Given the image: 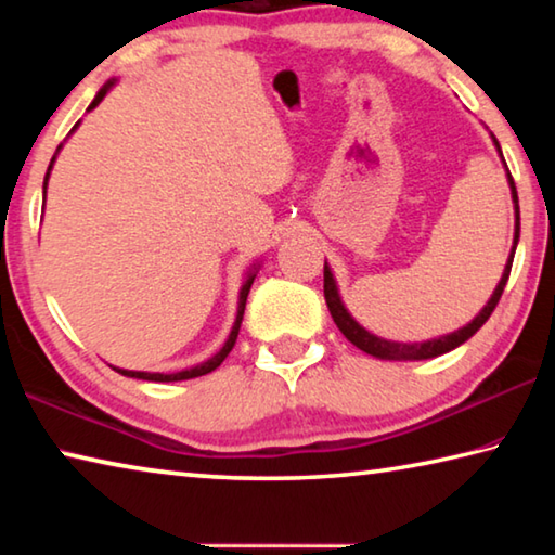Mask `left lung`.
I'll list each match as a JSON object with an SVG mask.
<instances>
[{"label":"left lung","mask_w":555,"mask_h":555,"mask_svg":"<svg viewBox=\"0 0 555 555\" xmlns=\"http://www.w3.org/2000/svg\"><path fill=\"white\" fill-rule=\"evenodd\" d=\"M492 137V144L496 149V154H500L502 164H504V171H506V183H509V191H512V203H514V240H512V251L509 257H506V264H504V271H502V279L500 284H496V288L492 291L490 300H487L485 308L480 313H477L473 321H469L467 325L457 327V331L448 333V335H438V337H430V340H424V343H397V340H387V337H379L370 333L367 327H362L360 323L354 321L352 313L347 311V306L343 304L340 298V288H337V281L333 276V269L331 264L325 261L323 267V291H325V304L327 308H331V315L335 325L340 327V333L350 340L354 347H360L362 352H367L372 357H379V360H430V357H438V354H446L450 350H455V347L463 345L465 340H469L480 327L487 323V318L492 315L494 306L500 304L502 298V291L506 286V279H509V271H512V261H514V251H516V244H519V198H516V185H514V178L509 173V168H506V162L502 156V146L500 142H496L494 134Z\"/></svg>","instance_id":"obj_1"}]
</instances>
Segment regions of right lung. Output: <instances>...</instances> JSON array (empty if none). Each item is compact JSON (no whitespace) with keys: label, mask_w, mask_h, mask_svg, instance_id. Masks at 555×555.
Here are the masks:
<instances>
[{"label":"right lung","mask_w":555,"mask_h":555,"mask_svg":"<svg viewBox=\"0 0 555 555\" xmlns=\"http://www.w3.org/2000/svg\"><path fill=\"white\" fill-rule=\"evenodd\" d=\"M117 86V78H112V80H107L105 86H102L100 90H98V95H95V100L90 102V107H88V112H92L95 109L102 100L107 98V92ZM80 127V121L78 125H75L73 129H70V134L75 129ZM68 134V137H70ZM61 149H63V144L55 149V154H53V158H51V164H49V171H46V178H43V205H46V188H49V178H51V171H53V164H55V158H59V154H61ZM259 269H261V261H255V264H251L249 269H247V274H244V281H242V288H240V298H237V315H234V323H232V331H230V335H228V340H224V345L220 347L218 352H215L212 357H208V360L205 362H201V364H193V367H188V370H181V372H134V370H121V367H112L115 372H119V374H125V377H134V379H144V382H183V379H195V377H203V374H208V372H212V370H218L220 364H222V360L224 357L230 354V350L234 347V340H237V335H240V325H242V315H244V306H247V296H249V288H251V284H255V279H257V274H259Z\"/></svg>","instance_id":"right-lung-1"}]
</instances>
